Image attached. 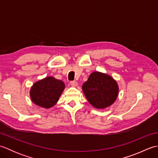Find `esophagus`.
<instances>
[{
	"instance_id": "34e87169",
	"label": "esophagus",
	"mask_w": 158,
	"mask_h": 158,
	"mask_svg": "<svg viewBox=\"0 0 158 158\" xmlns=\"http://www.w3.org/2000/svg\"><path fill=\"white\" fill-rule=\"evenodd\" d=\"M70 84L73 87H75L77 85V83L75 81H70Z\"/></svg>"
}]
</instances>
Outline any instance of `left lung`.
<instances>
[{
  "mask_svg": "<svg viewBox=\"0 0 158 158\" xmlns=\"http://www.w3.org/2000/svg\"><path fill=\"white\" fill-rule=\"evenodd\" d=\"M87 99L97 109L111 105L118 95V85L111 77L99 72H94L82 86Z\"/></svg>",
  "mask_w": 158,
  "mask_h": 158,
  "instance_id": "8db88e82",
  "label": "left lung"
}]
</instances>
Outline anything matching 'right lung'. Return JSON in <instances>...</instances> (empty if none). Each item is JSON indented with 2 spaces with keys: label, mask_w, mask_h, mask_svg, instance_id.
Returning <instances> with one entry per match:
<instances>
[{
  "label": "right lung",
  "mask_w": 158,
  "mask_h": 158,
  "mask_svg": "<svg viewBox=\"0 0 158 158\" xmlns=\"http://www.w3.org/2000/svg\"><path fill=\"white\" fill-rule=\"evenodd\" d=\"M65 88L64 83L53 77L36 82L31 89L33 102L44 108H50L58 102Z\"/></svg>",
  "instance_id": "right-lung-1"
}]
</instances>
